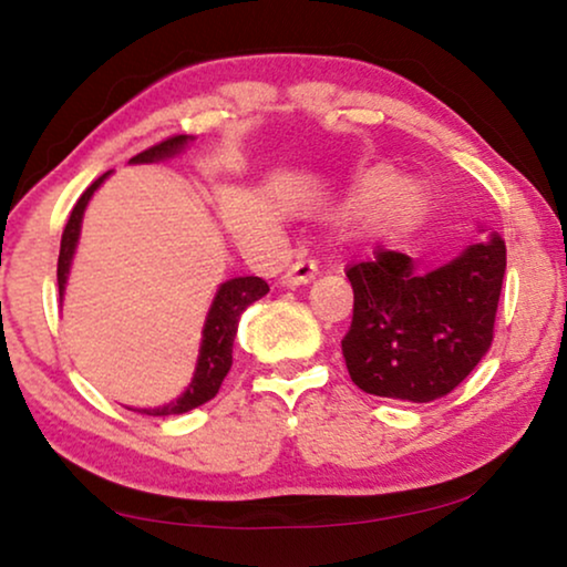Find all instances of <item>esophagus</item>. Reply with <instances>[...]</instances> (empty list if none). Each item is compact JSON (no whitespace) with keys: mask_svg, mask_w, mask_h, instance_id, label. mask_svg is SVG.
I'll use <instances>...</instances> for the list:
<instances>
[{"mask_svg":"<svg viewBox=\"0 0 567 567\" xmlns=\"http://www.w3.org/2000/svg\"><path fill=\"white\" fill-rule=\"evenodd\" d=\"M319 275V264L313 259H298L292 267L285 271L282 275V285H288V288H296V285H306L311 282V279Z\"/></svg>","mask_w":567,"mask_h":567,"instance_id":"34e87169","label":"esophagus"}]
</instances>
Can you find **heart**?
<instances>
[{"mask_svg": "<svg viewBox=\"0 0 567 567\" xmlns=\"http://www.w3.org/2000/svg\"><path fill=\"white\" fill-rule=\"evenodd\" d=\"M354 205L365 213L381 209V228L389 236H402L425 217L427 196L420 186L402 184L391 168H373L360 181L358 192H354Z\"/></svg>", "mask_w": 567, "mask_h": 567, "instance_id": "1", "label": "heart"}]
</instances>
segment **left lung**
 Segmentation results:
<instances>
[{
    "mask_svg": "<svg viewBox=\"0 0 567 567\" xmlns=\"http://www.w3.org/2000/svg\"><path fill=\"white\" fill-rule=\"evenodd\" d=\"M344 271L354 303L342 354L365 394L435 402L485 358L505 275L501 236L427 275H417L406 254L381 246Z\"/></svg>",
    "mask_w": 567,
    "mask_h": 567,
    "instance_id": "obj_1",
    "label": "left lung"
}]
</instances>
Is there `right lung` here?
Listing matches in <instances>:
<instances>
[{"mask_svg":"<svg viewBox=\"0 0 567 567\" xmlns=\"http://www.w3.org/2000/svg\"><path fill=\"white\" fill-rule=\"evenodd\" d=\"M188 142L186 134H173V137L157 142V145L147 147L145 153L134 155L130 163H153L161 161V157H171L176 155L181 147ZM109 173H103L101 178H95L93 184L85 188V194L80 196L78 205H74L70 220L64 225L62 233V248H59V261H56V279H59V298L64 296V285H66V275H70V264H72V254L74 246H78V236H80V223H82V213H85L87 199L93 196L97 186L103 184V178ZM269 292V285L264 282L261 277H236L228 279V282L220 285L217 290L215 303L209 308L207 323H205V339H202V350H199V360H196V373L188 389L184 391V396H178L176 402L168 406H157V410H140L142 414H153V417H165V414H181L194 410V406L205 404L213 399L217 391L223 386V379L228 375L230 365H233V339H236V329H238V319L244 313L246 306H251L254 300L264 298Z\"/></svg>","mask_w":567,"mask_h":567,"instance_id":"add662e5","label":"right lung"}]
</instances>
